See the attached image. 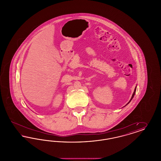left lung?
<instances>
[{
	"mask_svg": "<svg viewBox=\"0 0 161 161\" xmlns=\"http://www.w3.org/2000/svg\"><path fill=\"white\" fill-rule=\"evenodd\" d=\"M136 87H135V91H134V92H133V95H132V97H131V100H130V101L127 103V104L130 103V101H131V100L133 99V97H134V95H135V92H136Z\"/></svg>",
	"mask_w": 161,
	"mask_h": 161,
	"instance_id": "8db88e82",
	"label": "left lung"
}]
</instances>
